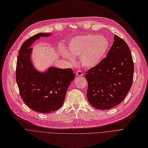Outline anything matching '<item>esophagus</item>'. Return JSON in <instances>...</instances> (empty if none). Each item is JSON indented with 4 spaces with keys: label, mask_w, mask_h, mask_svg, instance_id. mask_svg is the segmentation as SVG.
<instances>
[{
    "label": "esophagus",
    "mask_w": 148,
    "mask_h": 148,
    "mask_svg": "<svg viewBox=\"0 0 148 148\" xmlns=\"http://www.w3.org/2000/svg\"><path fill=\"white\" fill-rule=\"evenodd\" d=\"M76 75H77V76H78V77H81V76H82V75H83V73H82V72L81 71L78 70V71H77L76 72Z\"/></svg>",
    "instance_id": "esophagus-1"
}]
</instances>
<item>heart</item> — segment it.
Returning a JSON list of instances; mask_svg holds the SVG:
<instances>
[{
	"instance_id": "heart-1",
	"label": "heart",
	"mask_w": 148,
	"mask_h": 148,
	"mask_svg": "<svg viewBox=\"0 0 148 148\" xmlns=\"http://www.w3.org/2000/svg\"><path fill=\"white\" fill-rule=\"evenodd\" d=\"M109 41L104 37L88 34L73 38L67 47V52L62 51V56L75 63L73 57H79L81 64L88 69L99 64L105 57L109 48Z\"/></svg>"
}]
</instances>
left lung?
<instances>
[{"label":"left lung","mask_w":148,"mask_h":148,"mask_svg":"<svg viewBox=\"0 0 148 148\" xmlns=\"http://www.w3.org/2000/svg\"><path fill=\"white\" fill-rule=\"evenodd\" d=\"M134 70L129 47L123 39L114 35L106 58L85 75L89 103L101 110H108L120 104L132 86Z\"/></svg>","instance_id":"obj_1"}]
</instances>
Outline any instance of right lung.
Here are the masks:
<instances>
[{"mask_svg": "<svg viewBox=\"0 0 148 148\" xmlns=\"http://www.w3.org/2000/svg\"><path fill=\"white\" fill-rule=\"evenodd\" d=\"M51 34L39 33L27 39L20 47L17 61L16 81L22 99L30 109L42 113L55 112L62 106L67 89L75 78L71 69L51 67L40 72L34 67L31 45L40 37Z\"/></svg>", "mask_w": 148, "mask_h": 148, "instance_id": "add662e5", "label": "right lung"}]
</instances>
